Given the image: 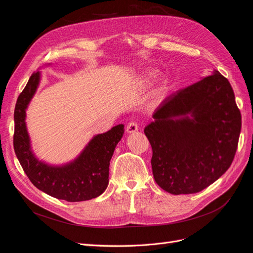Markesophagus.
<instances>
[{
  "label": "esophagus",
  "mask_w": 253,
  "mask_h": 253,
  "mask_svg": "<svg viewBox=\"0 0 253 253\" xmlns=\"http://www.w3.org/2000/svg\"><path fill=\"white\" fill-rule=\"evenodd\" d=\"M138 131V126H137L136 122H129L126 126V133L127 134H133Z\"/></svg>",
  "instance_id": "1"
}]
</instances>
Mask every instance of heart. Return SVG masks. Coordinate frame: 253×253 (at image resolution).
I'll return each mask as SVG.
<instances>
[{
  "instance_id": "1",
  "label": "heart",
  "mask_w": 253,
  "mask_h": 253,
  "mask_svg": "<svg viewBox=\"0 0 253 253\" xmlns=\"http://www.w3.org/2000/svg\"><path fill=\"white\" fill-rule=\"evenodd\" d=\"M158 77H159V72L158 71L150 70V71L144 72L141 75V77L139 79V83H140V85H142V86H150L151 84H153L158 79ZM166 89H167V82H165L164 85L160 87L159 94L163 95L166 91Z\"/></svg>"
}]
</instances>
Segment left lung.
I'll list each match as a JSON object with an SVG mask.
<instances>
[{
  "label": "left lung",
  "instance_id": "left-lung-1",
  "mask_svg": "<svg viewBox=\"0 0 253 253\" xmlns=\"http://www.w3.org/2000/svg\"><path fill=\"white\" fill-rule=\"evenodd\" d=\"M153 118L144 134L153 176L167 192H200L231 166L242 117L230 83L218 71L165 99Z\"/></svg>",
  "mask_w": 253,
  "mask_h": 253
}]
</instances>
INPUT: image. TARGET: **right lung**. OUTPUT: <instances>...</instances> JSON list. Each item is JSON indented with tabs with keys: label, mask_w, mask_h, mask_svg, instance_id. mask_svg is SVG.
<instances>
[{
	"label": "right lung",
	"mask_w": 253,
	"mask_h": 253,
	"mask_svg": "<svg viewBox=\"0 0 253 253\" xmlns=\"http://www.w3.org/2000/svg\"><path fill=\"white\" fill-rule=\"evenodd\" d=\"M50 65V64H49ZM41 72L29 78L14 109L13 148L23 170L38 189L58 200L83 202L101 195L109 185L110 162L125 133V126L97 134L71 162L51 165L35 154L26 126V110L39 87Z\"/></svg>",
	"instance_id": "1"
}]
</instances>
